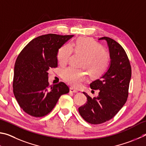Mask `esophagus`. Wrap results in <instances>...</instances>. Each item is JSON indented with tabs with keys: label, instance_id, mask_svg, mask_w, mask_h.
<instances>
[{
	"label": "esophagus",
	"instance_id": "34e87169",
	"mask_svg": "<svg viewBox=\"0 0 146 146\" xmlns=\"http://www.w3.org/2000/svg\"><path fill=\"white\" fill-rule=\"evenodd\" d=\"M70 92H71V93H78V90H76V89H74L72 87H70Z\"/></svg>",
	"mask_w": 146,
	"mask_h": 146
}]
</instances>
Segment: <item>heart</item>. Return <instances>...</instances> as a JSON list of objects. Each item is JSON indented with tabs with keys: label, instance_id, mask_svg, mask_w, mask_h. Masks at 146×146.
I'll return each mask as SVG.
<instances>
[{
	"label": "heart",
	"instance_id": "obj_1",
	"mask_svg": "<svg viewBox=\"0 0 146 146\" xmlns=\"http://www.w3.org/2000/svg\"><path fill=\"white\" fill-rule=\"evenodd\" d=\"M74 48L76 52L85 56L83 66L87 67L92 75L98 77L105 72L110 64V56L104 51L103 46L89 38H81L71 45L66 44L59 50L57 58L61 66H65L70 60ZM63 78L69 85L79 87L87 78L88 73L73 67L65 69Z\"/></svg>",
	"mask_w": 146,
	"mask_h": 146
}]
</instances>
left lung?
I'll use <instances>...</instances> for the list:
<instances>
[{"instance_id": "obj_1", "label": "left lung", "mask_w": 146, "mask_h": 146, "mask_svg": "<svg viewBox=\"0 0 146 146\" xmlns=\"http://www.w3.org/2000/svg\"><path fill=\"white\" fill-rule=\"evenodd\" d=\"M108 45L110 63L101 77L90 83V88L99 90V95L92 98L87 94L86 103L79 108L83 119L92 124H99L109 121L124 105L128 96L131 77L129 59L122 46L108 37H102Z\"/></svg>"}]
</instances>
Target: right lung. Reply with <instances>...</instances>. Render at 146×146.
I'll return each mask as SVG.
<instances>
[{
  "label": "right lung",
  "mask_w": 146,
  "mask_h": 146,
  "mask_svg": "<svg viewBox=\"0 0 146 146\" xmlns=\"http://www.w3.org/2000/svg\"><path fill=\"white\" fill-rule=\"evenodd\" d=\"M74 35L48 34L32 40L17 57L13 88L23 110L33 117L47 115L59 98L69 92L65 83L49 86L48 70L58 66V50Z\"/></svg>",
  "instance_id": "add662e5"
}]
</instances>
